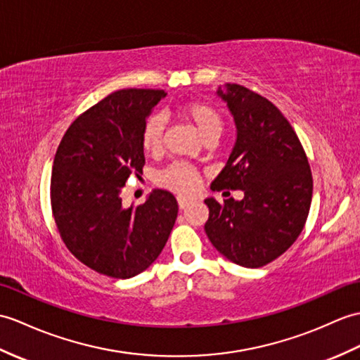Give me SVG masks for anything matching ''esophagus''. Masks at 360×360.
Instances as JSON below:
<instances>
[{"label": "esophagus", "mask_w": 360, "mask_h": 360, "mask_svg": "<svg viewBox=\"0 0 360 360\" xmlns=\"http://www.w3.org/2000/svg\"><path fill=\"white\" fill-rule=\"evenodd\" d=\"M190 204H191V200H190V199H186V198H178V205H179L181 210H184V208H187Z\"/></svg>", "instance_id": "esophagus-1"}]
</instances>
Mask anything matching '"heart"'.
<instances>
[{
	"label": "heart",
	"mask_w": 360,
	"mask_h": 360,
	"mask_svg": "<svg viewBox=\"0 0 360 360\" xmlns=\"http://www.w3.org/2000/svg\"><path fill=\"white\" fill-rule=\"evenodd\" d=\"M182 120L190 122L198 130L202 139L216 141L224 130V118L218 108L202 101H188L182 104L178 110ZM164 136V118L161 115H150L142 125L141 146L148 155H158L162 150ZM199 173L195 167L186 162H173L164 169L158 184L169 188L181 196L195 195L199 188Z\"/></svg>",
	"instance_id": "1"
}]
</instances>
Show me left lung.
Listing matches in <instances>:
<instances>
[{"instance_id":"left-lung-1","label":"left lung","mask_w":360,"mask_h":360,"mask_svg":"<svg viewBox=\"0 0 360 360\" xmlns=\"http://www.w3.org/2000/svg\"><path fill=\"white\" fill-rule=\"evenodd\" d=\"M236 124V142L212 190H242L244 199L207 198L205 233L231 262L259 269L283 255L304 230L313 196L305 150L269 99L239 84L218 89Z\"/></svg>"}]
</instances>
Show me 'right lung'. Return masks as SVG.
<instances>
[{
  "mask_svg": "<svg viewBox=\"0 0 360 360\" xmlns=\"http://www.w3.org/2000/svg\"><path fill=\"white\" fill-rule=\"evenodd\" d=\"M165 95L115 91L79 115L58 146L50 179L56 229L69 252L99 274L129 279L148 269L176 221L170 191L156 188L129 208L120 195L131 173H142V125Z\"/></svg>",
  "mask_w": 360,
  "mask_h": 360,
  "instance_id": "add662e5",
  "label": "right lung"
}]
</instances>
